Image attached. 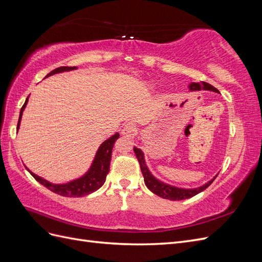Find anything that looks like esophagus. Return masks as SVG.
<instances>
[{
  "label": "esophagus",
  "mask_w": 262,
  "mask_h": 262,
  "mask_svg": "<svg viewBox=\"0 0 262 262\" xmlns=\"http://www.w3.org/2000/svg\"><path fill=\"white\" fill-rule=\"evenodd\" d=\"M134 133H136V126H134L133 123H126L122 130H121V134L123 137H133Z\"/></svg>",
  "instance_id": "obj_1"
}]
</instances>
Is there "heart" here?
<instances>
[{
	"label": "heart",
	"instance_id": "1",
	"mask_svg": "<svg viewBox=\"0 0 262 262\" xmlns=\"http://www.w3.org/2000/svg\"><path fill=\"white\" fill-rule=\"evenodd\" d=\"M153 86H155V85H154V84H153Z\"/></svg>",
	"mask_w": 262,
	"mask_h": 262
}]
</instances>
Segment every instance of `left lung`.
<instances>
[{"instance_id": "1", "label": "left lung", "mask_w": 262, "mask_h": 262, "mask_svg": "<svg viewBox=\"0 0 262 262\" xmlns=\"http://www.w3.org/2000/svg\"><path fill=\"white\" fill-rule=\"evenodd\" d=\"M188 89L190 92H196V91H211V92H215V93H220L215 87L210 85L209 83L205 82H200V83H190L188 85ZM134 153H136V156L138 158V161L140 163L141 166V170L142 173H143L144 177V182L146 187L152 191L153 193L157 194L158 196L164 198V199L167 200H172V201H179V200H185V199H189L198 193H200L203 190L207 189L213 180L216 178V176H214L211 180H209L208 182H205L204 185L198 187V188H180V187H176L172 186L169 184H166V182L157 179L152 172L149 171L146 162H145V157H144V153L143 150L139 147L134 146Z\"/></svg>"}]
</instances>
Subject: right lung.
Returning a JSON list of instances; mask_svg holds the SVG:
<instances>
[{
  "mask_svg": "<svg viewBox=\"0 0 262 262\" xmlns=\"http://www.w3.org/2000/svg\"><path fill=\"white\" fill-rule=\"evenodd\" d=\"M76 67H61L57 68L55 70L51 71L49 74H47L46 77L62 73V72H69V71H73L76 70ZM27 97L25 104L23 105L20 113H19V119H18V123H17V131L19 129L20 121H21V117L23 113L25 110L27 102H28ZM119 133H115L114 136L108 138L106 141L102 142L100 146L98 147L96 154H95L94 160L90 166L89 170H87L83 176L78 177L76 179H73L71 181L66 182V184H52V182L46 180L45 178L36 175V173L31 172L27 167L26 169L31 173L39 184L43 185L46 188H48L50 191L60 194L62 196H69V198H76V196H84L87 194H91L93 192L98 190L102 185L105 184L106 177L109 172V167H110V161H112V153H113V148L115 145V142L119 139Z\"/></svg>",
  "mask_w": 262,
  "mask_h": 262,
  "instance_id": "obj_1",
  "label": "right lung"
}]
</instances>
